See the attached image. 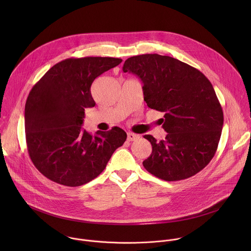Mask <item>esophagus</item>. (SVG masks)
Returning <instances> with one entry per match:
<instances>
[{"instance_id": "34e87169", "label": "esophagus", "mask_w": 251, "mask_h": 251, "mask_svg": "<svg viewBox=\"0 0 251 251\" xmlns=\"http://www.w3.org/2000/svg\"><path fill=\"white\" fill-rule=\"evenodd\" d=\"M139 138H140V135H138V134L131 133V132L127 133V140L130 141V142H131V141H137Z\"/></svg>"}]
</instances>
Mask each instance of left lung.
Instances as JSON below:
<instances>
[{"label":"left lung","mask_w":251,"mask_h":251,"mask_svg":"<svg viewBox=\"0 0 251 251\" xmlns=\"http://www.w3.org/2000/svg\"><path fill=\"white\" fill-rule=\"evenodd\" d=\"M123 71L141 79L147 105L164 113L165 139L157 142L144 135L152 147L145 169L167 181L204 169L215 155L223 126V111L210 80L195 68L158 54L130 57Z\"/></svg>","instance_id":"8db88e82"}]
</instances>
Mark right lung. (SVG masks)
I'll return each instance as SVG.
<instances>
[{
	"mask_svg": "<svg viewBox=\"0 0 251 251\" xmlns=\"http://www.w3.org/2000/svg\"><path fill=\"white\" fill-rule=\"evenodd\" d=\"M110 57L66 59L32 88L25 105L26 143L30 158L47 179L80 186L97 178L113 152L126 140L118 126L95 135L82 128L85 109L96 102L94 80L122 63Z\"/></svg>",
	"mask_w": 251,
	"mask_h": 251,
	"instance_id": "add662e5",
	"label": "right lung"
}]
</instances>
